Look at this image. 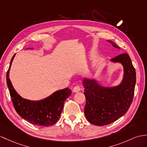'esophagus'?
<instances>
[{
    "instance_id": "obj_1",
    "label": "esophagus",
    "mask_w": 147,
    "mask_h": 147,
    "mask_svg": "<svg viewBox=\"0 0 147 147\" xmlns=\"http://www.w3.org/2000/svg\"><path fill=\"white\" fill-rule=\"evenodd\" d=\"M81 90V87L79 85H77L73 88V92H78Z\"/></svg>"
}]
</instances>
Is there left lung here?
I'll list each match as a JSON object with an SVG mask.
<instances>
[{"label": "left lung", "instance_id": "1", "mask_svg": "<svg viewBox=\"0 0 147 147\" xmlns=\"http://www.w3.org/2000/svg\"><path fill=\"white\" fill-rule=\"evenodd\" d=\"M115 47H119L112 40H107ZM119 62L124 68L122 83L113 88L101 87L94 80L84 79V95L86 104L84 112L89 122L98 126L113 123L123 116L133 101L136 84V71L127 53L112 59Z\"/></svg>", "mask_w": 147, "mask_h": 147}]
</instances>
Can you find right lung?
Here are the masks:
<instances>
[{
	"mask_svg": "<svg viewBox=\"0 0 147 147\" xmlns=\"http://www.w3.org/2000/svg\"><path fill=\"white\" fill-rule=\"evenodd\" d=\"M14 54L7 71L6 79L14 109L17 113L30 123L38 126L48 127L57 123L60 119L65 100L71 95L70 88H66L53 93L42 100L33 102L24 99L14 90L9 77V70Z\"/></svg>",
	"mask_w": 147,
	"mask_h": 147,
	"instance_id": "add662e5",
	"label": "right lung"
}]
</instances>
